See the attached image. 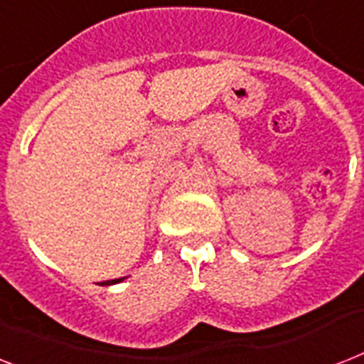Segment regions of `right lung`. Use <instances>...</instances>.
I'll use <instances>...</instances> for the list:
<instances>
[{"label":"right lung","mask_w":364,"mask_h":364,"mask_svg":"<svg viewBox=\"0 0 364 364\" xmlns=\"http://www.w3.org/2000/svg\"><path fill=\"white\" fill-rule=\"evenodd\" d=\"M123 279H115V280H106V282H102V286H110V284H117V282H121Z\"/></svg>","instance_id":"right-lung-1"}]
</instances>
